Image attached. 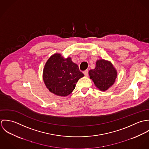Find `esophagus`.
<instances>
[{
    "instance_id": "obj_1",
    "label": "esophagus",
    "mask_w": 149,
    "mask_h": 149,
    "mask_svg": "<svg viewBox=\"0 0 149 149\" xmlns=\"http://www.w3.org/2000/svg\"><path fill=\"white\" fill-rule=\"evenodd\" d=\"M84 74L85 75V76H88V70H86L85 71H84Z\"/></svg>"
}]
</instances>
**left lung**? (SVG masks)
Wrapping results in <instances>:
<instances>
[{"instance_id": "1", "label": "left lung", "mask_w": 149, "mask_h": 149, "mask_svg": "<svg viewBox=\"0 0 149 149\" xmlns=\"http://www.w3.org/2000/svg\"><path fill=\"white\" fill-rule=\"evenodd\" d=\"M91 79L102 91H106L113 85L117 77V71L111 62L103 59L96 63V67L89 71Z\"/></svg>"}]
</instances>
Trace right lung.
Returning <instances> with one entry per match:
<instances>
[{
	"label": "right lung",
	"mask_w": 149,
	"mask_h": 149,
	"mask_svg": "<svg viewBox=\"0 0 149 149\" xmlns=\"http://www.w3.org/2000/svg\"><path fill=\"white\" fill-rule=\"evenodd\" d=\"M84 76L70 57L64 58L60 54L52 55L46 63L43 79L47 88L60 96H66L74 89L78 80Z\"/></svg>",
	"instance_id": "right-lung-1"
}]
</instances>
